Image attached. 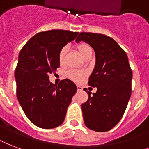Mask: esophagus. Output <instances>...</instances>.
<instances>
[{
  "instance_id": "1",
  "label": "esophagus",
  "mask_w": 149,
  "mask_h": 149,
  "mask_svg": "<svg viewBox=\"0 0 149 149\" xmlns=\"http://www.w3.org/2000/svg\"><path fill=\"white\" fill-rule=\"evenodd\" d=\"M77 91H83V87L80 86H77Z\"/></svg>"
}]
</instances>
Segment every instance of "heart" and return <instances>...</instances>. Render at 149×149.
Returning a JSON list of instances; mask_svg holds the SVG:
<instances>
[{
    "label": "heart",
    "mask_w": 149,
    "mask_h": 149,
    "mask_svg": "<svg viewBox=\"0 0 149 149\" xmlns=\"http://www.w3.org/2000/svg\"><path fill=\"white\" fill-rule=\"evenodd\" d=\"M77 49H78V51H79V52L80 53L83 58L89 52L92 51L91 48L87 44H85V43H81V44L77 45ZM67 51V46H64V47L61 49V50L58 52V62H59L61 65H63V63H65V55H66ZM66 76H67L68 78H70V79H72L73 81L79 82L81 81L83 78H84V73L81 71H79V70H71L70 71H68L67 73H66Z\"/></svg>",
    "instance_id": "b5f03b06"
}]
</instances>
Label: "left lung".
Instances as JSON below:
<instances>
[{"label": "left lung", "instance_id": "left-lung-1", "mask_svg": "<svg viewBox=\"0 0 149 149\" xmlns=\"http://www.w3.org/2000/svg\"><path fill=\"white\" fill-rule=\"evenodd\" d=\"M81 41L95 52V66L88 84L97 88L93 94L87 92L88 100L82 104L84 123L95 132H107L120 121L127 106L132 93V69L126 52L111 37L81 32L76 42Z\"/></svg>", "mask_w": 149, "mask_h": 149}]
</instances>
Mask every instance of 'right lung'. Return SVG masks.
I'll use <instances>...</instances> for the list:
<instances>
[{"label": "right lung", "mask_w": 149, "mask_h": 149, "mask_svg": "<svg viewBox=\"0 0 149 149\" xmlns=\"http://www.w3.org/2000/svg\"><path fill=\"white\" fill-rule=\"evenodd\" d=\"M78 34L66 30L39 32L20 52L15 73L17 97L27 118L37 127L50 129L64 121L77 87L68 79L53 84L49 75L59 67L61 49Z\"/></svg>", "instance_id": "obj_1"}]
</instances>
